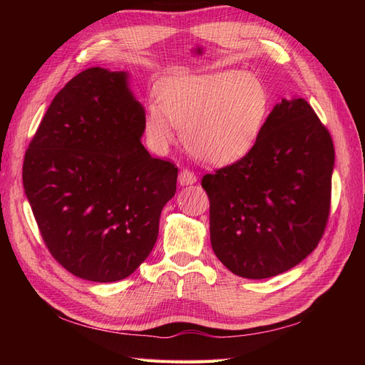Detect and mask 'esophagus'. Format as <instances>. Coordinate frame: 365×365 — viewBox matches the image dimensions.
I'll list each match as a JSON object with an SVG mask.
<instances>
[{
    "label": "esophagus",
    "mask_w": 365,
    "mask_h": 365,
    "mask_svg": "<svg viewBox=\"0 0 365 365\" xmlns=\"http://www.w3.org/2000/svg\"><path fill=\"white\" fill-rule=\"evenodd\" d=\"M178 182H180V185H192L197 182V175L192 170L183 168L178 174Z\"/></svg>",
    "instance_id": "1"
}]
</instances>
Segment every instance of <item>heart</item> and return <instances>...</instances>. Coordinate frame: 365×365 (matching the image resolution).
Returning <instances> with one entry per match:
<instances>
[{"label": "heart", "instance_id": "obj_1", "mask_svg": "<svg viewBox=\"0 0 365 365\" xmlns=\"http://www.w3.org/2000/svg\"><path fill=\"white\" fill-rule=\"evenodd\" d=\"M157 98L144 118L153 149L165 150L178 127L192 157L220 166L250 153L269 111L263 83L238 71L173 75L160 83Z\"/></svg>", "mask_w": 365, "mask_h": 365}]
</instances>
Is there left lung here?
Here are the masks:
<instances>
[{
  "instance_id": "1",
  "label": "left lung",
  "mask_w": 365,
  "mask_h": 365,
  "mask_svg": "<svg viewBox=\"0 0 365 365\" xmlns=\"http://www.w3.org/2000/svg\"><path fill=\"white\" fill-rule=\"evenodd\" d=\"M334 144L304 98H282L250 153L202 177L210 240L232 273L267 279L297 267L327 229Z\"/></svg>"
}]
</instances>
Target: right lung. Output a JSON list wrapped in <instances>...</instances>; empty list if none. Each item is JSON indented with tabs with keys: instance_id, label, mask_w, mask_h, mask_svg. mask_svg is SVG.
Instances as JSON below:
<instances>
[{
	"instance_id": "1",
	"label": "right lung",
	"mask_w": 365,
	"mask_h": 365,
	"mask_svg": "<svg viewBox=\"0 0 365 365\" xmlns=\"http://www.w3.org/2000/svg\"><path fill=\"white\" fill-rule=\"evenodd\" d=\"M145 111L125 72L91 67L61 89L23 161V187L45 246L92 282L128 277L175 195L174 163L141 144Z\"/></svg>"
}]
</instances>
